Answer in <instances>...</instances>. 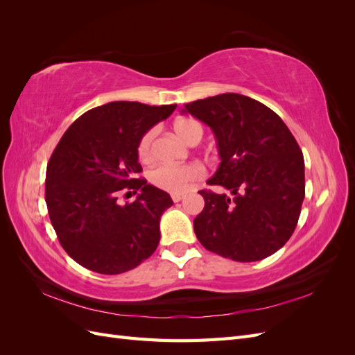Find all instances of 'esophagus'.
<instances>
[{
    "label": "esophagus",
    "mask_w": 355,
    "mask_h": 355,
    "mask_svg": "<svg viewBox=\"0 0 355 355\" xmlns=\"http://www.w3.org/2000/svg\"><path fill=\"white\" fill-rule=\"evenodd\" d=\"M171 200H173L175 202H179L180 200H184V196H182V194H171Z\"/></svg>",
    "instance_id": "1"
}]
</instances>
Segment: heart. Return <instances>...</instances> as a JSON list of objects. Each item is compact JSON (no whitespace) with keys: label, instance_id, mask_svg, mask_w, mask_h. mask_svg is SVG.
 <instances>
[{"label":"heart","instance_id":"b5f03b06","mask_svg":"<svg viewBox=\"0 0 355 355\" xmlns=\"http://www.w3.org/2000/svg\"><path fill=\"white\" fill-rule=\"evenodd\" d=\"M176 135L188 145L198 144L202 137V127L198 121L191 118H180L173 125ZM155 137V130H148L139 141L137 155L141 161H149L153 158V144ZM204 170L198 164L185 166H171L159 164L149 171V180L159 189L171 192V194H180L185 192L196 180L201 179Z\"/></svg>","mask_w":355,"mask_h":355}]
</instances>
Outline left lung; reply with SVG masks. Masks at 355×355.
Wrapping results in <instances>:
<instances>
[{
    "instance_id": "8db88e82",
    "label": "left lung",
    "mask_w": 355,
    "mask_h": 355,
    "mask_svg": "<svg viewBox=\"0 0 355 355\" xmlns=\"http://www.w3.org/2000/svg\"><path fill=\"white\" fill-rule=\"evenodd\" d=\"M218 141L220 164L202 189L204 209L194 219L207 250L237 262L271 256L288 241L305 197L302 151L287 125L263 103L223 93L185 105Z\"/></svg>"
}]
</instances>
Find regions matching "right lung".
Listing matches in <instances>:
<instances>
[{"mask_svg":"<svg viewBox=\"0 0 355 355\" xmlns=\"http://www.w3.org/2000/svg\"><path fill=\"white\" fill-rule=\"evenodd\" d=\"M176 105L110 102L77 118L63 133L46 171V202L60 245L90 271H130L159 243V218L171 201L167 192L137 178V145ZM123 190H141L121 207ZM128 194V192H125Z\"/></svg>","mask_w":355,"mask_h":355,"instance_id":"1","label":"right lung"}]
</instances>
